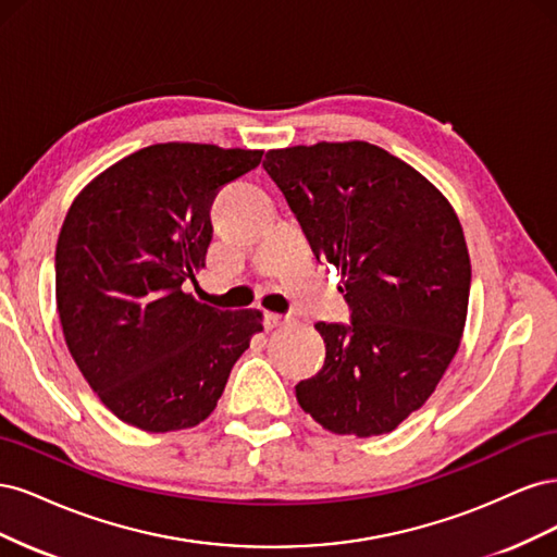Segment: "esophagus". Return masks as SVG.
<instances>
[{"label": "esophagus", "instance_id": "34e87169", "mask_svg": "<svg viewBox=\"0 0 557 557\" xmlns=\"http://www.w3.org/2000/svg\"><path fill=\"white\" fill-rule=\"evenodd\" d=\"M285 320H288V318L281 315V313H272V311H267V313H264V325H267L269 330H274V327L283 325Z\"/></svg>", "mask_w": 557, "mask_h": 557}]
</instances>
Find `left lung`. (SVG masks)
<instances>
[{
	"label": "left lung",
	"mask_w": 557,
	"mask_h": 557,
	"mask_svg": "<svg viewBox=\"0 0 557 557\" xmlns=\"http://www.w3.org/2000/svg\"><path fill=\"white\" fill-rule=\"evenodd\" d=\"M262 166L318 260L344 276L350 325L318 323L325 364L295 385L334 434L393 432L440 385L460 348L471 264L448 199L367 141L276 148Z\"/></svg>",
	"instance_id": "1"
}]
</instances>
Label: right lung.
Returning a JSON list of instances; mask_svg holds the SVG:
<instances>
[{
    "mask_svg": "<svg viewBox=\"0 0 557 557\" xmlns=\"http://www.w3.org/2000/svg\"><path fill=\"white\" fill-rule=\"evenodd\" d=\"M262 150L156 144L78 193L58 237L55 299L83 379L146 432L195 428L262 332L258 309L218 311L183 290L205 267L211 205Z\"/></svg>",
    "mask_w": 557,
    "mask_h": 557,
    "instance_id": "right-lung-1",
    "label": "right lung"
}]
</instances>
